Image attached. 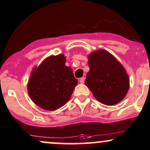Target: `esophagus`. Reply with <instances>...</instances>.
Listing matches in <instances>:
<instances>
[{"instance_id": "obj_1", "label": "esophagus", "mask_w": 150, "mask_h": 150, "mask_svg": "<svg viewBox=\"0 0 150 150\" xmlns=\"http://www.w3.org/2000/svg\"><path fill=\"white\" fill-rule=\"evenodd\" d=\"M80 82L81 83V84H83V83L84 82V77H81V78L80 79Z\"/></svg>"}]
</instances>
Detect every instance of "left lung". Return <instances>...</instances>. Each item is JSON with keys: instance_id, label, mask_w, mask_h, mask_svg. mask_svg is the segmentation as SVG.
<instances>
[{"instance_id": "1", "label": "left lung", "mask_w": 150, "mask_h": 150, "mask_svg": "<svg viewBox=\"0 0 150 150\" xmlns=\"http://www.w3.org/2000/svg\"><path fill=\"white\" fill-rule=\"evenodd\" d=\"M89 71L85 84L99 102L113 105L123 100L129 88V79L123 66L105 50L89 56Z\"/></svg>"}]
</instances>
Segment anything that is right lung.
<instances>
[{"label": "right lung", "instance_id": "obj_1", "mask_svg": "<svg viewBox=\"0 0 150 150\" xmlns=\"http://www.w3.org/2000/svg\"><path fill=\"white\" fill-rule=\"evenodd\" d=\"M65 63L63 54L50 57L32 72L28 92L31 100L42 109L52 111L64 106L77 84L73 70Z\"/></svg>", "mask_w": 150, "mask_h": 150}]
</instances>
